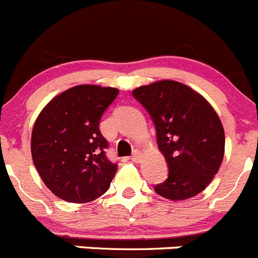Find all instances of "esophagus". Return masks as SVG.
<instances>
[{"label":"esophagus","mask_w":258,"mask_h":258,"mask_svg":"<svg viewBox=\"0 0 258 258\" xmlns=\"http://www.w3.org/2000/svg\"><path fill=\"white\" fill-rule=\"evenodd\" d=\"M141 159H143V153L140 150H135L134 154L131 156V160L134 163H140Z\"/></svg>","instance_id":"34e87169"}]
</instances>
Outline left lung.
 Wrapping results in <instances>:
<instances>
[{
    "label": "left lung",
    "mask_w": 258,
    "mask_h": 258,
    "mask_svg": "<svg viewBox=\"0 0 258 258\" xmlns=\"http://www.w3.org/2000/svg\"><path fill=\"white\" fill-rule=\"evenodd\" d=\"M156 127L158 148L169 174L155 192L170 201L191 199L210 184L225 151V135L213 105L200 93L174 80L134 89Z\"/></svg>",
    "instance_id": "obj_1"
}]
</instances>
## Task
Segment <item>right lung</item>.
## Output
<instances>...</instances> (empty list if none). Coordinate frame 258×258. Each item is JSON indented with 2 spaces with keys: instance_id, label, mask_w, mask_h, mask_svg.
<instances>
[{
  "instance_id": "add662e5",
  "label": "right lung",
  "mask_w": 258,
  "mask_h": 258,
  "mask_svg": "<svg viewBox=\"0 0 258 258\" xmlns=\"http://www.w3.org/2000/svg\"><path fill=\"white\" fill-rule=\"evenodd\" d=\"M119 90L110 86L76 85L56 95L35 119L31 158L45 186L75 204L105 194L117 172L105 156L107 140L99 121Z\"/></svg>"
}]
</instances>
